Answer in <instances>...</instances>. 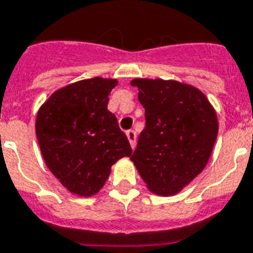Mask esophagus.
I'll return each mask as SVG.
<instances>
[{
  "label": "esophagus",
  "mask_w": 253,
  "mask_h": 253,
  "mask_svg": "<svg viewBox=\"0 0 253 253\" xmlns=\"http://www.w3.org/2000/svg\"><path fill=\"white\" fill-rule=\"evenodd\" d=\"M127 138H128V142H130V145H131V147L134 149L135 147V143H136V132L134 131V130H128V131L126 132Z\"/></svg>",
  "instance_id": "obj_1"
}]
</instances>
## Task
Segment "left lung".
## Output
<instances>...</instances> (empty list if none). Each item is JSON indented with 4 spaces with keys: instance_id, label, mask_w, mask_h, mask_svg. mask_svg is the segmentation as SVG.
Listing matches in <instances>:
<instances>
[{
    "instance_id": "obj_1",
    "label": "left lung",
    "mask_w": 253,
    "mask_h": 253,
    "mask_svg": "<svg viewBox=\"0 0 253 253\" xmlns=\"http://www.w3.org/2000/svg\"><path fill=\"white\" fill-rule=\"evenodd\" d=\"M145 108L146 126L131 155L147 188L173 196L207 166L218 132V122L207 96L175 80L134 79Z\"/></svg>"
}]
</instances>
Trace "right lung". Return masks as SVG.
I'll list each match as a JSON object with an SVG mask.
<instances>
[{"instance_id": "right-lung-1", "label": "right lung", "mask_w": 253, "mask_h": 253, "mask_svg": "<svg viewBox=\"0 0 253 253\" xmlns=\"http://www.w3.org/2000/svg\"><path fill=\"white\" fill-rule=\"evenodd\" d=\"M117 79L92 78L50 95L36 118V136L48 169L71 193L96 194L111 166L130 157L131 146L107 110Z\"/></svg>"}]
</instances>
